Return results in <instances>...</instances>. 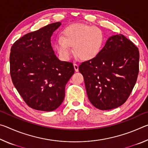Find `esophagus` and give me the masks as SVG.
<instances>
[{"label": "esophagus", "mask_w": 148, "mask_h": 148, "mask_svg": "<svg viewBox=\"0 0 148 148\" xmlns=\"http://www.w3.org/2000/svg\"><path fill=\"white\" fill-rule=\"evenodd\" d=\"M74 67L75 71L78 72V71H79V66H78V64H77V63H76V62H75V63H74Z\"/></svg>", "instance_id": "obj_1"}]
</instances>
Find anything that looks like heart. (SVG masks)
Segmentation results:
<instances>
[{"mask_svg": "<svg viewBox=\"0 0 148 148\" xmlns=\"http://www.w3.org/2000/svg\"><path fill=\"white\" fill-rule=\"evenodd\" d=\"M104 42V34L97 27L85 24H73L65 28L61 37L57 38L55 48L59 56L68 59L72 54L71 47L79 59H93L99 54Z\"/></svg>", "mask_w": 148, "mask_h": 148, "instance_id": "1", "label": "heart"}]
</instances>
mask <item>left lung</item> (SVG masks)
<instances>
[{
  "mask_svg": "<svg viewBox=\"0 0 148 148\" xmlns=\"http://www.w3.org/2000/svg\"><path fill=\"white\" fill-rule=\"evenodd\" d=\"M139 57L138 47L119 34L110 37L95 59L79 65L88 99L95 107L112 110L126 102L136 82Z\"/></svg>",
  "mask_w": 148,
  "mask_h": 148,
  "instance_id": "obj_1",
  "label": "left lung"
}]
</instances>
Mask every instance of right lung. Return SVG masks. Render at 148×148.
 Here are the masks:
<instances>
[{
  "mask_svg": "<svg viewBox=\"0 0 148 148\" xmlns=\"http://www.w3.org/2000/svg\"><path fill=\"white\" fill-rule=\"evenodd\" d=\"M61 22L29 32L14 42L10 55V71L17 91L29 107L51 112L63 101L65 86L74 73L73 64L61 61L51 44Z\"/></svg>",
  "mask_w": 148,
  "mask_h": 148,
  "instance_id": "right-lung-1",
  "label": "right lung"
}]
</instances>
